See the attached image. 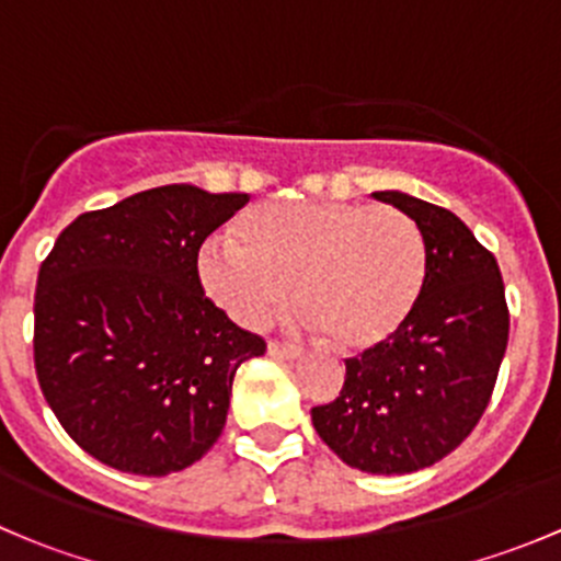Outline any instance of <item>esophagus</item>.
I'll list each match as a JSON object with an SVG mask.
<instances>
[{
    "label": "esophagus",
    "instance_id": "obj_1",
    "mask_svg": "<svg viewBox=\"0 0 561 561\" xmlns=\"http://www.w3.org/2000/svg\"><path fill=\"white\" fill-rule=\"evenodd\" d=\"M268 355H271V358H276V360H296L301 353H298L296 347H290V344L268 342Z\"/></svg>",
    "mask_w": 561,
    "mask_h": 561
}]
</instances>
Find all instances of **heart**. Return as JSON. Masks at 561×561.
<instances>
[{
    "instance_id": "1",
    "label": "heart",
    "mask_w": 561,
    "mask_h": 561,
    "mask_svg": "<svg viewBox=\"0 0 561 561\" xmlns=\"http://www.w3.org/2000/svg\"><path fill=\"white\" fill-rule=\"evenodd\" d=\"M197 254L206 296L263 328L296 285L304 320L342 353H369L410 322L426 285V244L404 211L360 203H268Z\"/></svg>"
}]
</instances>
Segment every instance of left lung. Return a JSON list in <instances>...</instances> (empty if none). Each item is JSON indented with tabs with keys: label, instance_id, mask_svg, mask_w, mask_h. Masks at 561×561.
Segmentation results:
<instances>
[{
	"label": "left lung",
	"instance_id": "8db88e82",
	"mask_svg": "<svg viewBox=\"0 0 561 561\" xmlns=\"http://www.w3.org/2000/svg\"><path fill=\"white\" fill-rule=\"evenodd\" d=\"M415 219L426 285L410 322L382 347L347 360L342 393L314 407L322 443L347 467L410 474L454 454L489 407L511 314L500 265L448 208L375 192Z\"/></svg>",
	"mask_w": 561,
	"mask_h": 561
}]
</instances>
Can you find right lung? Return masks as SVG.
<instances>
[{
    "mask_svg": "<svg viewBox=\"0 0 561 561\" xmlns=\"http://www.w3.org/2000/svg\"><path fill=\"white\" fill-rule=\"evenodd\" d=\"M249 197L192 184L138 192L67 225L39 265L35 369L65 432L146 478L208 454L233 377L265 342L206 298L201 244Z\"/></svg>",
    "mask_w": 561,
    "mask_h": 561,
    "instance_id": "obj_1",
    "label": "right lung"
}]
</instances>
